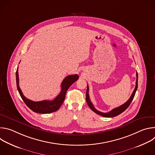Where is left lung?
<instances>
[{
	"label": "left lung",
	"mask_w": 155,
	"mask_h": 155,
	"mask_svg": "<svg viewBox=\"0 0 155 155\" xmlns=\"http://www.w3.org/2000/svg\"><path fill=\"white\" fill-rule=\"evenodd\" d=\"M136 77H137V78H136L135 89H134L133 93H132L131 96L129 99V100L126 103H124V104L121 105V106H120V107H118L117 108H114L113 110H111V111L109 112H107V113L101 112L98 111L97 110H96L94 108L93 104H92V102H91V101L90 99L89 94H88V91H89V87H88V85H87V90H86V102H87V104L88 106H89L90 108L93 110V112H94L96 114H98V115H101L102 117H104L110 118V117H116V116L120 115V114L123 112L125 110H126V108L129 106V105L130 104L131 102L132 101V100H133V99L134 97L136 92L137 91V87H138V74H137V72L136 73Z\"/></svg>",
	"instance_id": "obj_1"
}]
</instances>
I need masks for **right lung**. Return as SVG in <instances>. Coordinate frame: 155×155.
<instances>
[{
    "instance_id": "obj_1",
    "label": "right lung",
    "mask_w": 155,
    "mask_h": 155,
    "mask_svg": "<svg viewBox=\"0 0 155 155\" xmlns=\"http://www.w3.org/2000/svg\"><path fill=\"white\" fill-rule=\"evenodd\" d=\"M16 79L18 91L26 105L34 112L39 114H50L56 111L60 108L65 99L66 92H67L69 87L78 79V75L75 74L66 77L61 83V91L59 94H58L54 100H45L38 102H34L27 99L22 93L19 86L18 68L16 72Z\"/></svg>"
}]
</instances>
